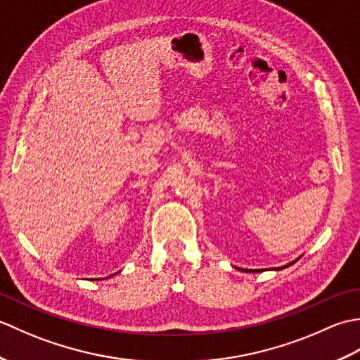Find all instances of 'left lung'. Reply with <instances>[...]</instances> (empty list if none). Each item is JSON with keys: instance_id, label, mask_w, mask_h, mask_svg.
Returning a JSON list of instances; mask_svg holds the SVG:
<instances>
[{"instance_id": "obj_1", "label": "left lung", "mask_w": 360, "mask_h": 360, "mask_svg": "<svg viewBox=\"0 0 360 360\" xmlns=\"http://www.w3.org/2000/svg\"><path fill=\"white\" fill-rule=\"evenodd\" d=\"M292 263H294V262H292ZM292 263H290V264H292ZM290 264H288V266H290ZM288 266H283V267H277V269H285V267H288ZM243 271H244V272H262L263 269H259V271H258V269H257V271H252V269H243Z\"/></svg>"}]
</instances>
